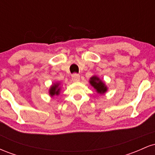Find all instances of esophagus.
Returning <instances> with one entry per match:
<instances>
[{
  "instance_id": "1",
  "label": "esophagus",
  "mask_w": 155,
  "mask_h": 155,
  "mask_svg": "<svg viewBox=\"0 0 155 155\" xmlns=\"http://www.w3.org/2000/svg\"><path fill=\"white\" fill-rule=\"evenodd\" d=\"M80 79V76L78 74H74L72 75V80L74 81H79Z\"/></svg>"
}]
</instances>
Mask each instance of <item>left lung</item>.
Here are the masks:
<instances>
[{
    "mask_svg": "<svg viewBox=\"0 0 155 155\" xmlns=\"http://www.w3.org/2000/svg\"><path fill=\"white\" fill-rule=\"evenodd\" d=\"M90 83L97 90L98 93L104 94L107 90V88L105 86L104 83L101 80L99 79V78H97V76H92L91 79H90Z\"/></svg>",
    "mask_w": 155,
    "mask_h": 155,
    "instance_id": "obj_1",
    "label": "left lung"
}]
</instances>
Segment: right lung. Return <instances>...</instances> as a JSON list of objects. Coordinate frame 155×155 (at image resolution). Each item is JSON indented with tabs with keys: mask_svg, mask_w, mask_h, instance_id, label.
<instances>
[{
	"mask_svg": "<svg viewBox=\"0 0 155 155\" xmlns=\"http://www.w3.org/2000/svg\"><path fill=\"white\" fill-rule=\"evenodd\" d=\"M59 86V84H56L52 85L51 87L50 90H49V94L51 96L54 95H58L60 94V88L58 87Z\"/></svg>",
	"mask_w": 155,
	"mask_h": 155,
	"instance_id": "add662e5",
	"label": "right lung"
}]
</instances>
